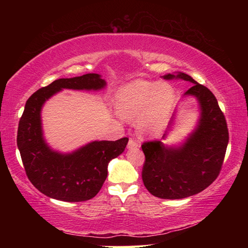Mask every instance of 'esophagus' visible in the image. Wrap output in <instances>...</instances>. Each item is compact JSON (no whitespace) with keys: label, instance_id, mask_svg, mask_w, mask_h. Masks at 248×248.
<instances>
[{"label":"esophagus","instance_id":"obj_1","mask_svg":"<svg viewBox=\"0 0 248 248\" xmlns=\"http://www.w3.org/2000/svg\"><path fill=\"white\" fill-rule=\"evenodd\" d=\"M128 148L129 149H137V148H139V143H138V141L136 139L130 138L129 142H128Z\"/></svg>","mask_w":248,"mask_h":248}]
</instances>
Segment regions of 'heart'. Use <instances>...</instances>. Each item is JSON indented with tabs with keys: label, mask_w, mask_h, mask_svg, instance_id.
<instances>
[{
	"label": "heart",
	"mask_w": 248,
	"mask_h": 248,
	"mask_svg": "<svg viewBox=\"0 0 248 248\" xmlns=\"http://www.w3.org/2000/svg\"><path fill=\"white\" fill-rule=\"evenodd\" d=\"M175 102L173 89L166 84L134 81L121 87L116 95L120 116L139 118V128L146 133H159L166 125Z\"/></svg>",
	"instance_id": "obj_1"
}]
</instances>
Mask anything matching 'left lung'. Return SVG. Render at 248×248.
Segmentation results:
<instances>
[{
	"instance_id": "left-lung-1",
	"label": "left lung",
	"mask_w": 248,
	"mask_h": 248,
	"mask_svg": "<svg viewBox=\"0 0 248 248\" xmlns=\"http://www.w3.org/2000/svg\"><path fill=\"white\" fill-rule=\"evenodd\" d=\"M192 85L185 95L199 100V124L179 148H167L161 141H145L141 148L145 161L142 180L150 194L161 199H183L199 194L219 176L229 143V129L216 96L188 74H166Z\"/></svg>"
}]
</instances>
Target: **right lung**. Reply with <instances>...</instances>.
<instances>
[{"mask_svg": "<svg viewBox=\"0 0 248 248\" xmlns=\"http://www.w3.org/2000/svg\"><path fill=\"white\" fill-rule=\"evenodd\" d=\"M105 85L96 73L59 78L35 92L25 105L17 130L20 157L31 183L50 198L68 202L94 198L106 180L108 163L124 152L129 139L94 141L71 154L54 152L44 140L41 107L62 89L100 90Z\"/></svg>", "mask_w": 248, "mask_h": 248, "instance_id": "add662e5", "label": "right lung"}]
</instances>
